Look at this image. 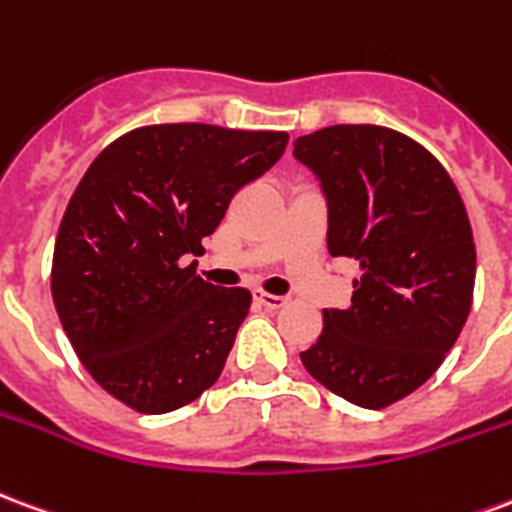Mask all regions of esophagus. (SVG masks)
Returning <instances> with one entry per match:
<instances>
[{
  "mask_svg": "<svg viewBox=\"0 0 512 512\" xmlns=\"http://www.w3.org/2000/svg\"><path fill=\"white\" fill-rule=\"evenodd\" d=\"M255 301L260 307H266V310H282L288 304L285 296H274V293H266V290H255Z\"/></svg>",
  "mask_w": 512,
  "mask_h": 512,
  "instance_id": "1",
  "label": "esophagus"
}]
</instances>
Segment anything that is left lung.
I'll return each instance as SVG.
<instances>
[{"label": "left lung", "instance_id": "1", "mask_svg": "<svg viewBox=\"0 0 512 512\" xmlns=\"http://www.w3.org/2000/svg\"><path fill=\"white\" fill-rule=\"evenodd\" d=\"M329 202V255L359 263L345 310L301 362L329 392L386 408L425 384L472 310L477 252L450 172L411 136L329 126L293 142Z\"/></svg>", "mask_w": 512, "mask_h": 512}]
</instances>
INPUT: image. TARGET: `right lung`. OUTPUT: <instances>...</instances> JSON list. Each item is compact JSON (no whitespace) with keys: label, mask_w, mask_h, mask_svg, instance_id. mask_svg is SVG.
I'll use <instances>...</instances> for the list:
<instances>
[{"label":"right lung","mask_w":512,"mask_h":512,"mask_svg":"<svg viewBox=\"0 0 512 512\" xmlns=\"http://www.w3.org/2000/svg\"><path fill=\"white\" fill-rule=\"evenodd\" d=\"M288 139L142 126L106 145L79 180L54 244L51 296L87 373L128 408L167 414L222 376L252 293L216 288L186 260Z\"/></svg>","instance_id":"add662e5"}]
</instances>
